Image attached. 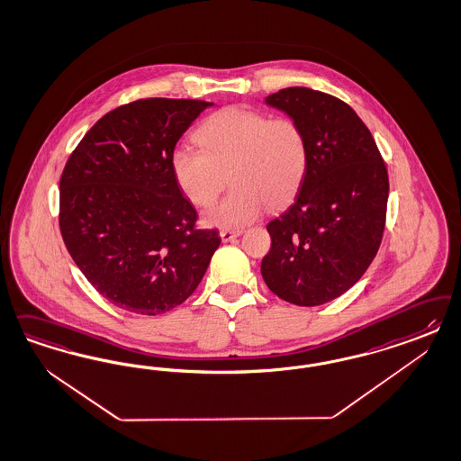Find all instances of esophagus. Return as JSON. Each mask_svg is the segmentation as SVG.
Returning a JSON list of instances; mask_svg holds the SVG:
<instances>
[{"instance_id":"esophagus-1","label":"esophagus","mask_w":461,"mask_h":461,"mask_svg":"<svg viewBox=\"0 0 461 461\" xmlns=\"http://www.w3.org/2000/svg\"><path fill=\"white\" fill-rule=\"evenodd\" d=\"M240 232L242 230H229V229H223L221 230V239H222L223 242H229V240H234V239L240 236Z\"/></svg>"}]
</instances>
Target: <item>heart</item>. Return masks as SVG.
<instances>
[{"label":"heart","mask_w":461,"mask_h":461,"mask_svg":"<svg viewBox=\"0 0 461 461\" xmlns=\"http://www.w3.org/2000/svg\"><path fill=\"white\" fill-rule=\"evenodd\" d=\"M202 150L178 146L171 169L181 192L196 207L212 205L225 175L232 190L205 215V223L238 229L265 207H280L297 192L309 163L303 129L290 117L230 106L208 117L194 132Z\"/></svg>","instance_id":"heart-1"}]
</instances>
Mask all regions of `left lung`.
Returning <instances> with one entry per match:
<instances>
[{
  "mask_svg": "<svg viewBox=\"0 0 461 461\" xmlns=\"http://www.w3.org/2000/svg\"><path fill=\"white\" fill-rule=\"evenodd\" d=\"M267 104L297 120L309 163L294 202L267 223V288L300 307L341 297L365 275L385 229L388 173L372 132L339 98L280 89Z\"/></svg>",
  "mask_w": 461,
  "mask_h": 461,
  "instance_id": "left-lung-1",
  "label": "left lung"
}]
</instances>
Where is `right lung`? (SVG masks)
<instances>
[{"instance_id": "1", "label": "right lung", "mask_w": 461, "mask_h": 461, "mask_svg": "<svg viewBox=\"0 0 461 461\" xmlns=\"http://www.w3.org/2000/svg\"><path fill=\"white\" fill-rule=\"evenodd\" d=\"M213 104L146 98L98 120L60 176L59 227L76 267L122 311L159 315L202 282L221 244L198 229L173 176L171 152Z\"/></svg>"}]
</instances>
